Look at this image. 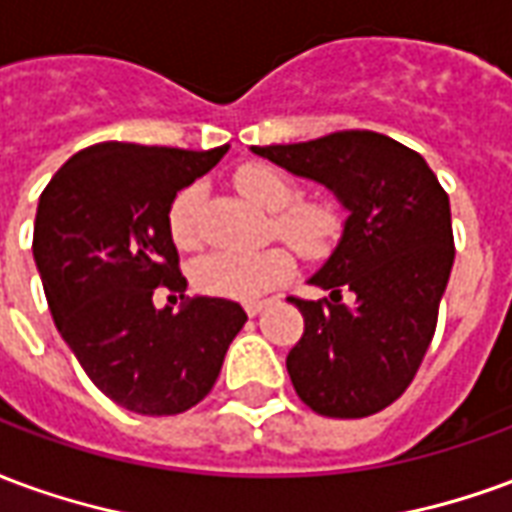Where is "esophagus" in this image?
<instances>
[{
  "instance_id": "1",
  "label": "esophagus",
  "mask_w": 512,
  "mask_h": 512,
  "mask_svg": "<svg viewBox=\"0 0 512 512\" xmlns=\"http://www.w3.org/2000/svg\"><path fill=\"white\" fill-rule=\"evenodd\" d=\"M268 304H271V301H268V299H260V301H249V304H246L244 310H246V315H252V318H255L257 312H263V310H266Z\"/></svg>"
}]
</instances>
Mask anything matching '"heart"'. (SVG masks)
Masks as SVG:
<instances>
[{"instance_id": "b5f03b06", "label": "heart", "mask_w": 512, "mask_h": 512, "mask_svg": "<svg viewBox=\"0 0 512 512\" xmlns=\"http://www.w3.org/2000/svg\"><path fill=\"white\" fill-rule=\"evenodd\" d=\"M235 189L246 200L274 213V230L299 249L301 255L321 257L340 235V216L326 202L299 200L296 180L271 164H244L233 175ZM169 235L180 249L200 244L197 227V191L183 189L167 213ZM293 255L288 246H271L263 252H216L194 266V285L219 299L252 301L282 285L293 274Z\"/></svg>"}]
</instances>
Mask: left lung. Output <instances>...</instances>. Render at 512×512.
<instances>
[{"instance_id":"obj_1","label":"left lung","mask_w":512,"mask_h":512,"mask_svg":"<svg viewBox=\"0 0 512 512\" xmlns=\"http://www.w3.org/2000/svg\"><path fill=\"white\" fill-rule=\"evenodd\" d=\"M252 153L323 183L348 211L340 244L310 279L329 299H290L304 334L288 373L315 414L370 417L406 392L436 332L455 260L450 197L417 150L376 131ZM343 289L355 293L351 308Z\"/></svg>"}]
</instances>
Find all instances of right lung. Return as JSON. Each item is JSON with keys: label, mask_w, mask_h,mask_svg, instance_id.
I'll return each mask as SVG.
<instances>
[{"label": "right lung", "mask_w": 512, "mask_h": 512, "mask_svg": "<svg viewBox=\"0 0 512 512\" xmlns=\"http://www.w3.org/2000/svg\"><path fill=\"white\" fill-rule=\"evenodd\" d=\"M224 153L101 142L68 158L40 194L32 255L57 332L90 381L134 414L197 406L246 323L227 299L194 296L178 312L153 304L156 288L180 299L186 290L169 205Z\"/></svg>", "instance_id": "right-lung-1"}]
</instances>
